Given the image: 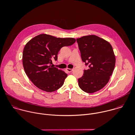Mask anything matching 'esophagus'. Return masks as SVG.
Returning a JSON list of instances; mask_svg holds the SVG:
<instances>
[{
    "label": "esophagus",
    "instance_id": "esophagus-1",
    "mask_svg": "<svg viewBox=\"0 0 135 135\" xmlns=\"http://www.w3.org/2000/svg\"><path fill=\"white\" fill-rule=\"evenodd\" d=\"M66 70L69 73H70V72H71L73 70V69H70V68H66Z\"/></svg>",
    "mask_w": 135,
    "mask_h": 135
}]
</instances>
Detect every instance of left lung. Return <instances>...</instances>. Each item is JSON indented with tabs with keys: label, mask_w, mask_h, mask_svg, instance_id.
Here are the masks:
<instances>
[{
	"label": "left lung",
	"mask_w": 135,
	"mask_h": 135,
	"mask_svg": "<svg viewBox=\"0 0 135 135\" xmlns=\"http://www.w3.org/2000/svg\"><path fill=\"white\" fill-rule=\"evenodd\" d=\"M81 59L88 66L78 79L79 87L87 93L104 88L109 80L115 66V56L109 42L96 35L77 38Z\"/></svg>",
	"instance_id": "8db88e82"
}]
</instances>
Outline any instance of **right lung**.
Listing matches in <instances>:
<instances>
[{
    "label": "right lung",
    "instance_id": "obj_1",
    "mask_svg": "<svg viewBox=\"0 0 135 135\" xmlns=\"http://www.w3.org/2000/svg\"><path fill=\"white\" fill-rule=\"evenodd\" d=\"M73 38H56L47 34L39 35L25 45L22 54L25 71L32 83L38 88L52 92L64 84L67 74L54 67L52 60H57V55L64 46L74 44Z\"/></svg>",
    "mask_w": 135,
    "mask_h": 135
}]
</instances>
